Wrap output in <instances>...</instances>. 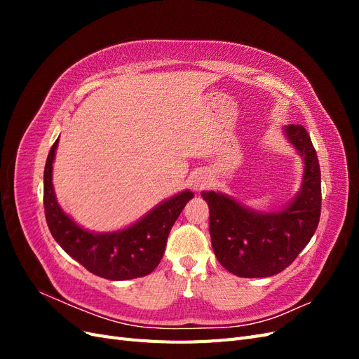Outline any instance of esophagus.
I'll return each instance as SVG.
<instances>
[{"label": "esophagus", "mask_w": 359, "mask_h": 359, "mask_svg": "<svg viewBox=\"0 0 359 359\" xmlns=\"http://www.w3.org/2000/svg\"><path fill=\"white\" fill-rule=\"evenodd\" d=\"M208 186H210V177L206 175V173L201 172L193 178V187L196 190H203L205 187H208Z\"/></svg>", "instance_id": "34e87169"}]
</instances>
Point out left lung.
I'll return each mask as SVG.
<instances>
[{
	"instance_id": "obj_1",
	"label": "left lung",
	"mask_w": 359,
	"mask_h": 359,
	"mask_svg": "<svg viewBox=\"0 0 359 359\" xmlns=\"http://www.w3.org/2000/svg\"><path fill=\"white\" fill-rule=\"evenodd\" d=\"M285 135L304 161L301 189L281 211L260 212L220 191H202L210 206V235L219 262L229 273L259 278L287 268L318 229L320 219V168L307 130L289 124Z\"/></svg>"
}]
</instances>
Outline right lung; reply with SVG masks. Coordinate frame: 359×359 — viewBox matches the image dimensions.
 Segmentation results:
<instances>
[{
  "mask_svg": "<svg viewBox=\"0 0 359 359\" xmlns=\"http://www.w3.org/2000/svg\"><path fill=\"white\" fill-rule=\"evenodd\" d=\"M58 139L52 145L43 175V203L49 231L69 256L90 273L107 280H130L153 273L165 253L173 223L194 196L181 191L161 202L135 224L121 231L97 233L76 224L61 210L52 184V165Z\"/></svg>",
  "mask_w": 359,
  "mask_h": 359,
  "instance_id": "add662e5",
  "label": "right lung"
}]
</instances>
